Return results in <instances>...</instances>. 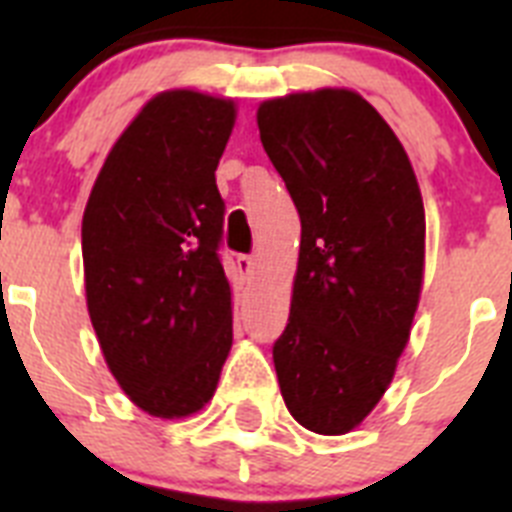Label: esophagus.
<instances>
[{"label": "esophagus", "mask_w": 512, "mask_h": 512, "mask_svg": "<svg viewBox=\"0 0 512 512\" xmlns=\"http://www.w3.org/2000/svg\"><path fill=\"white\" fill-rule=\"evenodd\" d=\"M253 266H256L253 256H238V271H241L243 277H251Z\"/></svg>", "instance_id": "esophagus-1"}]
</instances>
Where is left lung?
Here are the masks:
<instances>
[{
	"instance_id": "8db88e82",
	"label": "left lung",
	"mask_w": 512,
	"mask_h": 512,
	"mask_svg": "<svg viewBox=\"0 0 512 512\" xmlns=\"http://www.w3.org/2000/svg\"><path fill=\"white\" fill-rule=\"evenodd\" d=\"M256 122L302 223L274 369L292 418L341 436L382 400L408 346L423 284V197L402 143L361 94L266 99Z\"/></svg>"
}]
</instances>
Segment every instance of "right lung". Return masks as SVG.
I'll return each instance as SVG.
<instances>
[{
    "label": "right lung",
    "instance_id": "add662e5",
    "mask_svg": "<svg viewBox=\"0 0 512 512\" xmlns=\"http://www.w3.org/2000/svg\"><path fill=\"white\" fill-rule=\"evenodd\" d=\"M233 99L161 92L117 138L81 220L87 307L112 377L156 418L212 400L233 346L215 169Z\"/></svg>",
    "mask_w": 512,
    "mask_h": 512
}]
</instances>
